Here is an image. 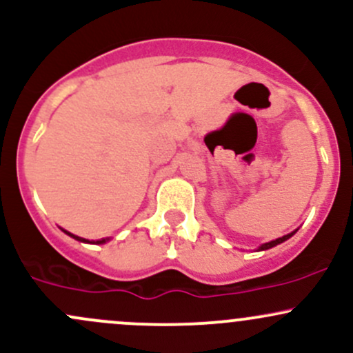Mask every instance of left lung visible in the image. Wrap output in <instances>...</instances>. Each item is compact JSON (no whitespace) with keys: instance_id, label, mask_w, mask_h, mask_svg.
Listing matches in <instances>:
<instances>
[{"instance_id":"1","label":"left lung","mask_w":353,"mask_h":353,"mask_svg":"<svg viewBox=\"0 0 353 353\" xmlns=\"http://www.w3.org/2000/svg\"><path fill=\"white\" fill-rule=\"evenodd\" d=\"M295 233H296V231H293V233H290V234H285V236H281V238L274 239V241L265 243V245H261V246H259V251H265V250H270V248H273V246L280 245V243H283V241H286V239H290V238H292V236H293V234H295Z\"/></svg>"}]
</instances>
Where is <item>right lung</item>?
<instances>
[{
  "label": "right lung",
  "instance_id": "add662e5",
  "mask_svg": "<svg viewBox=\"0 0 353 353\" xmlns=\"http://www.w3.org/2000/svg\"><path fill=\"white\" fill-rule=\"evenodd\" d=\"M65 231V230H63ZM65 233H67L68 236H72L73 239H77V241H82V243H92V241H88V239H85V238H80V236H75V234H72V233H68V231H65ZM105 241H108V238H102V239H97V241H94L95 245H102V243H105Z\"/></svg>",
  "mask_w": 353,
  "mask_h": 353
}]
</instances>
